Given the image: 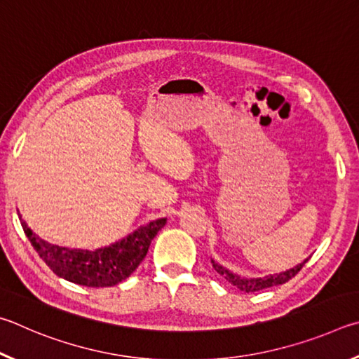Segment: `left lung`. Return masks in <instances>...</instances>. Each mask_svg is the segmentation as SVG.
<instances>
[{
	"mask_svg": "<svg viewBox=\"0 0 359 359\" xmlns=\"http://www.w3.org/2000/svg\"><path fill=\"white\" fill-rule=\"evenodd\" d=\"M307 260H304L303 263H301V265L294 266L293 269H288V271H285V273L268 276V278H263V279H241L240 276H236L233 273L227 271V269L222 268L221 265H217L216 262H211V263H212V268H215L216 271H217V274H221L224 279H227L230 282V284H233L236 288H240L241 292L254 293V292L265 290V288H269V287L285 284V282H288V280H290L292 278H294V276L299 273V269L304 266Z\"/></svg>",
	"mask_w": 359,
	"mask_h": 359,
	"instance_id": "obj_1",
	"label": "left lung"
}]
</instances>
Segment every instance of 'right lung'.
<instances>
[{
	"instance_id": "1",
	"label": "right lung",
	"mask_w": 359,
	"mask_h": 359,
	"mask_svg": "<svg viewBox=\"0 0 359 359\" xmlns=\"http://www.w3.org/2000/svg\"><path fill=\"white\" fill-rule=\"evenodd\" d=\"M163 225L165 219H157L134 231L126 240L91 252L46 243L22 221L25 235L47 266L60 278L85 287H111L129 278L144 259L151 241Z\"/></svg>"
}]
</instances>
